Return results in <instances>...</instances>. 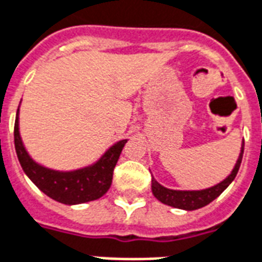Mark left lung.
I'll use <instances>...</instances> for the list:
<instances>
[{
    "label": "left lung",
    "instance_id": "obj_1",
    "mask_svg": "<svg viewBox=\"0 0 262 262\" xmlns=\"http://www.w3.org/2000/svg\"><path fill=\"white\" fill-rule=\"evenodd\" d=\"M243 150H245V141L242 143L241 153H239L237 161H236V164L231 174L225 180L221 181L220 184L214 185L211 188L202 190L168 189V188H164L163 185L159 184L152 177V193L155 194V198L159 202H161V203L171 206V207L186 210V211H192V210H198V208L204 207L208 203H211L214 199H217L229 186L232 181L235 180L236 174L239 171V167H241L242 159H243Z\"/></svg>",
    "mask_w": 262,
    "mask_h": 262
}]
</instances>
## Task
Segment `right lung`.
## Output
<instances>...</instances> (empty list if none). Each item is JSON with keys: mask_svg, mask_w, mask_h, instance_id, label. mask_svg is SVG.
<instances>
[{"mask_svg": "<svg viewBox=\"0 0 262 262\" xmlns=\"http://www.w3.org/2000/svg\"><path fill=\"white\" fill-rule=\"evenodd\" d=\"M15 149L21 168L33 184L59 203L81 204L102 198L109 190L120 153L127 139L110 146L94 164L73 171H56L35 163L27 153L19 133V109L15 120Z\"/></svg>", "mask_w": 262, "mask_h": 262, "instance_id": "right-lung-1", "label": "right lung"}]
</instances>
